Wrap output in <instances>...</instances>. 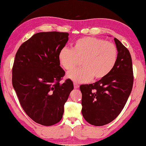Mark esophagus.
Returning <instances> with one entry per match:
<instances>
[{
  "label": "esophagus",
  "instance_id": "esophagus-1",
  "mask_svg": "<svg viewBox=\"0 0 146 146\" xmlns=\"http://www.w3.org/2000/svg\"><path fill=\"white\" fill-rule=\"evenodd\" d=\"M74 88H75V89H77V88H79V85L77 84V83L74 82Z\"/></svg>",
  "mask_w": 146,
  "mask_h": 146
}]
</instances>
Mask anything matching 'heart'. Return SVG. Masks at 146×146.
<instances>
[{
	"mask_svg": "<svg viewBox=\"0 0 146 146\" xmlns=\"http://www.w3.org/2000/svg\"><path fill=\"white\" fill-rule=\"evenodd\" d=\"M118 57L114 43L96 37H83L77 40L72 49L64 47L58 53L60 64L65 70L74 69L82 62L83 67L67 74L77 83H85L93 78L101 79L113 69Z\"/></svg>",
	"mask_w": 146,
	"mask_h": 146,
	"instance_id": "b5f03b06",
	"label": "heart"
}]
</instances>
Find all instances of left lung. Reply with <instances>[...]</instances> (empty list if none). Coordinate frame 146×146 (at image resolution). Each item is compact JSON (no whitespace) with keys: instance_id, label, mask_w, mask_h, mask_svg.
<instances>
[{"instance_id":"8db88e82","label":"left lung","mask_w":146,"mask_h":146,"mask_svg":"<svg viewBox=\"0 0 146 146\" xmlns=\"http://www.w3.org/2000/svg\"><path fill=\"white\" fill-rule=\"evenodd\" d=\"M117 60L106 77L93 84L81 85L82 114L88 123L103 126L117 118L124 108L131 93L133 68L130 53L117 38Z\"/></svg>"}]
</instances>
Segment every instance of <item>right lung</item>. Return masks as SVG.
Instances as JSON below:
<instances>
[{
  "mask_svg": "<svg viewBox=\"0 0 146 146\" xmlns=\"http://www.w3.org/2000/svg\"><path fill=\"white\" fill-rule=\"evenodd\" d=\"M69 33L41 32L20 46L15 56L12 82L21 106L29 117L50 126L60 121L65 103L73 90L70 79L60 81L65 71L58 53L69 40Z\"/></svg>",
  "mask_w": 146,
  "mask_h": 146,
  "instance_id": "1",
  "label": "right lung"
}]
</instances>
